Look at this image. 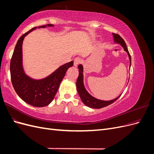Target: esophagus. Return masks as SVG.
Returning a JSON list of instances; mask_svg holds the SVG:
<instances>
[{
  "mask_svg": "<svg viewBox=\"0 0 154 154\" xmlns=\"http://www.w3.org/2000/svg\"><path fill=\"white\" fill-rule=\"evenodd\" d=\"M82 59L80 58H76L75 59H74V66H76V67L78 66L79 64L82 63Z\"/></svg>",
  "mask_w": 154,
  "mask_h": 154,
  "instance_id": "esophagus-1",
  "label": "esophagus"
}]
</instances>
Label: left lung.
<instances>
[{
    "mask_svg": "<svg viewBox=\"0 0 154 154\" xmlns=\"http://www.w3.org/2000/svg\"><path fill=\"white\" fill-rule=\"evenodd\" d=\"M112 35L114 37V42L119 44L124 48V50L126 51V52L128 53V57L130 59V65H131V57H130V54L128 52V50L127 47V45H126L125 42L119 35L116 34V33H112ZM78 69H79V71H78L79 75L76 81V88H77V91L78 92V94L80 95V97L82 102L86 106L93 109L103 108V107L106 106L112 103H113L114 102L117 100L121 96V95H122L121 94L118 97H116V98L110 101H103V100H97L95 98V97L92 96L89 93L86 91L84 85H83V69L82 65H79Z\"/></svg>",
    "mask_w": 154,
    "mask_h": 154,
    "instance_id": "1",
    "label": "left lung"
}]
</instances>
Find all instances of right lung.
Here are the masks:
<instances>
[{"mask_svg":"<svg viewBox=\"0 0 154 154\" xmlns=\"http://www.w3.org/2000/svg\"><path fill=\"white\" fill-rule=\"evenodd\" d=\"M54 26L46 24L35 27L20 36L14 49L10 62L11 80L14 89L20 98L27 103L36 107H42L51 103L58 90L60 83L67 69L73 66V61L60 66L49 76L42 80H33L25 74L22 67V42L24 37L38 28Z\"/></svg>","mask_w":154,"mask_h":154,"instance_id":"right-lung-1","label":"right lung"}]
</instances>
